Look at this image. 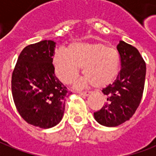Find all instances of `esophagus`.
Returning a JSON list of instances; mask_svg holds the SVG:
<instances>
[{
    "mask_svg": "<svg viewBox=\"0 0 156 156\" xmlns=\"http://www.w3.org/2000/svg\"><path fill=\"white\" fill-rule=\"evenodd\" d=\"M78 94L79 95H81L83 96H88L90 94V91H78Z\"/></svg>",
    "mask_w": 156,
    "mask_h": 156,
    "instance_id": "esophagus-1",
    "label": "esophagus"
}]
</instances>
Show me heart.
Masks as SVG:
<instances>
[{
	"label": "heart",
	"mask_w": 156,
	"mask_h": 156,
	"mask_svg": "<svg viewBox=\"0 0 156 156\" xmlns=\"http://www.w3.org/2000/svg\"><path fill=\"white\" fill-rule=\"evenodd\" d=\"M53 63L57 77L65 83L74 82L83 67L85 77L77 83V87L91 83L103 87L117 77L120 57L116 48L101 42H76L70 45L67 51L57 50Z\"/></svg>",
	"instance_id": "b5f03b06"
}]
</instances>
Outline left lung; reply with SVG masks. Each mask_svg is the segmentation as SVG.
Returning <instances> with one entry per match:
<instances>
[{
    "mask_svg": "<svg viewBox=\"0 0 156 156\" xmlns=\"http://www.w3.org/2000/svg\"><path fill=\"white\" fill-rule=\"evenodd\" d=\"M121 70L112 84L102 90L107 102L94 113L101 126H118L129 120L140 104L144 93L146 64L136 48L124 41L117 45Z\"/></svg>",
    "mask_w": 156,
    "mask_h": 156,
    "instance_id": "obj_1",
    "label": "left lung"
}]
</instances>
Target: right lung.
Returning <instances> with one entry per match:
<instances>
[{"mask_svg": "<svg viewBox=\"0 0 156 156\" xmlns=\"http://www.w3.org/2000/svg\"><path fill=\"white\" fill-rule=\"evenodd\" d=\"M51 40L28 45L18 58L12 75V94L20 116L34 126H55L63 117L67 88L56 78Z\"/></svg>", "mask_w": 156, "mask_h": 156, "instance_id": "right-lung-1", "label": "right lung"}]
</instances>
